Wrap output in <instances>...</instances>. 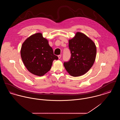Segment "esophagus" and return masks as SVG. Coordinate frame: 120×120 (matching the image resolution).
I'll list each match as a JSON object with an SVG mask.
<instances>
[{
    "mask_svg": "<svg viewBox=\"0 0 120 120\" xmlns=\"http://www.w3.org/2000/svg\"><path fill=\"white\" fill-rule=\"evenodd\" d=\"M58 57L59 59H60L61 58V55H59L58 56Z\"/></svg>",
    "mask_w": 120,
    "mask_h": 120,
    "instance_id": "obj_1",
    "label": "esophagus"
}]
</instances>
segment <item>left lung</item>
Instances as JSON below:
<instances>
[{
  "label": "left lung",
  "mask_w": 120,
  "mask_h": 120,
  "mask_svg": "<svg viewBox=\"0 0 120 120\" xmlns=\"http://www.w3.org/2000/svg\"><path fill=\"white\" fill-rule=\"evenodd\" d=\"M71 57L64 66L69 74L78 77L86 73L93 66L96 57L95 43L86 34L78 32L69 40Z\"/></svg>",
  "instance_id": "obj_1"
}]
</instances>
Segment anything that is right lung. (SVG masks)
<instances>
[{"label":"right lung","instance_id":"1","mask_svg":"<svg viewBox=\"0 0 120 120\" xmlns=\"http://www.w3.org/2000/svg\"><path fill=\"white\" fill-rule=\"evenodd\" d=\"M21 56L27 70L38 76L47 73L53 61L58 59L53 54L48 40L41 33L32 34L26 39L21 47Z\"/></svg>","mask_w":120,"mask_h":120}]
</instances>
